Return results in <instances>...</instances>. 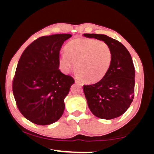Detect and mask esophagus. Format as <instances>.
Masks as SVG:
<instances>
[{
    "label": "esophagus",
    "mask_w": 154,
    "mask_h": 154,
    "mask_svg": "<svg viewBox=\"0 0 154 154\" xmlns=\"http://www.w3.org/2000/svg\"><path fill=\"white\" fill-rule=\"evenodd\" d=\"M75 83H77L78 85H80V86H83V83L82 82H79V80H77V79H75Z\"/></svg>",
    "instance_id": "esophagus-1"
}]
</instances>
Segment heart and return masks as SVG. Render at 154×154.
I'll use <instances>...</instances> for the list:
<instances>
[{"label": "heart", "mask_w": 154, "mask_h": 154, "mask_svg": "<svg viewBox=\"0 0 154 154\" xmlns=\"http://www.w3.org/2000/svg\"><path fill=\"white\" fill-rule=\"evenodd\" d=\"M64 52L59 58L62 72H69L75 66L78 78L96 82L107 73L112 62V51L107 43L94 38H77L65 46Z\"/></svg>", "instance_id": "1"}]
</instances>
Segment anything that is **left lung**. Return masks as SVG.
Listing matches in <instances>:
<instances>
[{
    "label": "left lung",
    "mask_w": 154,
    "mask_h": 154,
    "mask_svg": "<svg viewBox=\"0 0 154 154\" xmlns=\"http://www.w3.org/2000/svg\"><path fill=\"white\" fill-rule=\"evenodd\" d=\"M83 36L104 41L112 51L111 65L105 76L94 84L83 85L88 107L97 118H118L128 109L134 98L135 71L132 57L123 44L108 36Z\"/></svg>",
    "instance_id": "left-lung-1"
}]
</instances>
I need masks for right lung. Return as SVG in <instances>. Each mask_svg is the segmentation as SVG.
<instances>
[{
	"label": "right lung",
	"instance_id": "add662e5",
	"mask_svg": "<svg viewBox=\"0 0 154 154\" xmlns=\"http://www.w3.org/2000/svg\"><path fill=\"white\" fill-rule=\"evenodd\" d=\"M71 36L56 34L38 38L19 60L13 92L21 113L34 124H53L64 113V98L75 80L59 70V56L62 44Z\"/></svg>",
	"mask_w": 154,
	"mask_h": 154
}]
</instances>
